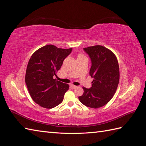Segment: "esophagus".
<instances>
[{"label":"esophagus","instance_id":"34e87169","mask_svg":"<svg viewBox=\"0 0 146 146\" xmlns=\"http://www.w3.org/2000/svg\"><path fill=\"white\" fill-rule=\"evenodd\" d=\"M70 86H71L72 88H73V89H74V88H76L77 86H76V85H72H72H70Z\"/></svg>","mask_w":146,"mask_h":146}]
</instances>
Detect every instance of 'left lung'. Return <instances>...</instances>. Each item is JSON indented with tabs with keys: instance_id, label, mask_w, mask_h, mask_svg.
Returning a JSON list of instances; mask_svg holds the SVG:
<instances>
[{
	"instance_id": "1",
	"label": "left lung",
	"mask_w": 146,
	"mask_h": 146,
	"mask_svg": "<svg viewBox=\"0 0 146 146\" xmlns=\"http://www.w3.org/2000/svg\"><path fill=\"white\" fill-rule=\"evenodd\" d=\"M91 60L90 75L94 78L90 89L83 87L78 99L88 107L98 108L105 105L115 94L119 82V68L116 55L104 46L83 48Z\"/></svg>"
}]
</instances>
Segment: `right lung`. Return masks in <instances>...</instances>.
<instances>
[{"instance_id":"add662e5","label":"right lung","mask_w":146,"mask_h":146,"mask_svg":"<svg viewBox=\"0 0 146 146\" xmlns=\"http://www.w3.org/2000/svg\"><path fill=\"white\" fill-rule=\"evenodd\" d=\"M72 48H61L49 44L39 48L31 56L25 73V83L35 103L52 108L62 102L69 85L53 78L60 69Z\"/></svg>"}]
</instances>
